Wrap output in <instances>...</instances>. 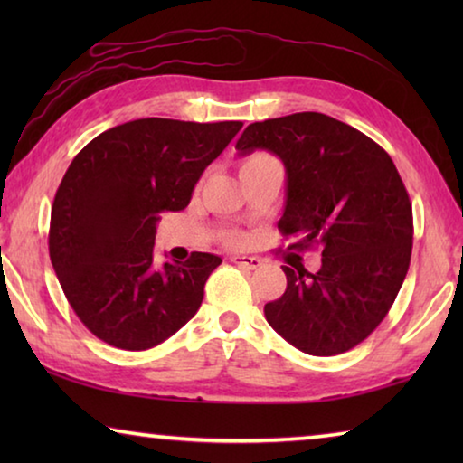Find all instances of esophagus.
I'll return each mask as SVG.
<instances>
[{"label": "esophagus", "instance_id": "34e87169", "mask_svg": "<svg viewBox=\"0 0 463 463\" xmlns=\"http://www.w3.org/2000/svg\"><path fill=\"white\" fill-rule=\"evenodd\" d=\"M231 261L237 263L239 268H245V269L261 268V260H260V257H253V255H232Z\"/></svg>", "mask_w": 463, "mask_h": 463}]
</instances>
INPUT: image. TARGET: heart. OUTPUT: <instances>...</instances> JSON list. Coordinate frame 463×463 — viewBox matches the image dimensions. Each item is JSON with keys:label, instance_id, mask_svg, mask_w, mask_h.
Returning <instances> with one entry per match:
<instances>
[{"label": "heart", "instance_id": "1", "mask_svg": "<svg viewBox=\"0 0 463 463\" xmlns=\"http://www.w3.org/2000/svg\"><path fill=\"white\" fill-rule=\"evenodd\" d=\"M260 163H276L271 159L269 155H263V153H257V155H253V156H249V159L242 163V167H247V165H260Z\"/></svg>", "mask_w": 463, "mask_h": 463}]
</instances>
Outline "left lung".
Masks as SVG:
<instances>
[{
	"label": "left lung",
	"mask_w": 463,
	"mask_h": 463,
	"mask_svg": "<svg viewBox=\"0 0 463 463\" xmlns=\"http://www.w3.org/2000/svg\"><path fill=\"white\" fill-rule=\"evenodd\" d=\"M239 155L269 151L286 167L278 229L318 245L317 273L281 265L288 286L265 304L276 333L308 355H336L373 333L394 304L412 250V206L390 155L364 132L326 114L253 122Z\"/></svg>",
	"instance_id": "1"
}]
</instances>
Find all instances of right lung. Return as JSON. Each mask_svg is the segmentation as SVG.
Wrapping results in <instances>:
<instances>
[{"label": "right lung", "mask_w": 463, "mask_h": 463, "mask_svg": "<svg viewBox=\"0 0 463 463\" xmlns=\"http://www.w3.org/2000/svg\"><path fill=\"white\" fill-rule=\"evenodd\" d=\"M241 128L237 120L140 118L101 132L71 161L51 210L49 253L69 304L98 339L151 349L198 312L222 260L195 250L155 268L156 222L190 203L203 169Z\"/></svg>", "instance_id": "add662e5"}]
</instances>
